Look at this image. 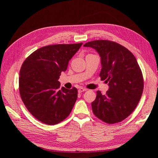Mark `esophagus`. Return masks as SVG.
Listing matches in <instances>:
<instances>
[{"label": "esophagus", "mask_w": 158, "mask_h": 158, "mask_svg": "<svg viewBox=\"0 0 158 158\" xmlns=\"http://www.w3.org/2000/svg\"><path fill=\"white\" fill-rule=\"evenodd\" d=\"M85 90H86V89H84V88H79V90H78V92L79 93H82V92L85 91Z\"/></svg>", "instance_id": "esophagus-1"}]
</instances>
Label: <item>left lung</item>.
<instances>
[{"label":"left lung","mask_w":158,"mask_h":158,"mask_svg":"<svg viewBox=\"0 0 158 158\" xmlns=\"http://www.w3.org/2000/svg\"><path fill=\"white\" fill-rule=\"evenodd\" d=\"M84 47H92L101 58L102 81L109 85L105 95L98 90L93 102V114L108 124L126 118L137 107L143 90L139 65L132 52L115 42L98 40Z\"/></svg>","instance_id":"1"}]
</instances>
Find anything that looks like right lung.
I'll return each instance as SVG.
<instances>
[{
  "label": "right lung",
  "mask_w": 158,
  "mask_h": 158,
  "mask_svg": "<svg viewBox=\"0 0 158 158\" xmlns=\"http://www.w3.org/2000/svg\"><path fill=\"white\" fill-rule=\"evenodd\" d=\"M48 45L35 51L19 72V93L28 111L43 123L56 125L68 117L77 99V89H60L58 81L69 60L82 45Z\"/></svg>",
  "instance_id": "1"
}]
</instances>
